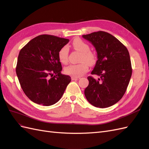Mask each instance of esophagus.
Segmentation results:
<instances>
[{"mask_svg": "<svg viewBox=\"0 0 149 149\" xmlns=\"http://www.w3.org/2000/svg\"><path fill=\"white\" fill-rule=\"evenodd\" d=\"M71 79L72 80H79L80 79V77H72Z\"/></svg>", "mask_w": 149, "mask_h": 149, "instance_id": "1", "label": "esophagus"}]
</instances>
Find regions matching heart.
I'll return each instance as SVG.
<instances>
[{"label":"heart","instance_id":"1","mask_svg":"<svg viewBox=\"0 0 149 149\" xmlns=\"http://www.w3.org/2000/svg\"><path fill=\"white\" fill-rule=\"evenodd\" d=\"M74 49L81 53L79 64H70L64 69L65 73L72 77H79L82 75L88 69V65H92L97 60L94 52L90 51L89 45L80 39H76L72 42ZM69 49L67 46L62 47L58 52L59 61L62 64H66L68 61Z\"/></svg>","mask_w":149,"mask_h":149}]
</instances>
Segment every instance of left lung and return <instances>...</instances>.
<instances>
[{"label": "left lung", "mask_w": 149, "mask_h": 149, "mask_svg": "<svg viewBox=\"0 0 149 149\" xmlns=\"http://www.w3.org/2000/svg\"><path fill=\"white\" fill-rule=\"evenodd\" d=\"M90 42L97 52L95 66L91 74L97 80L87 77L89 84L85 96L93 106L104 108L111 107L122 98L132 75L129 51L117 38L104 31L82 35Z\"/></svg>", "instance_id": "left-lung-1"}]
</instances>
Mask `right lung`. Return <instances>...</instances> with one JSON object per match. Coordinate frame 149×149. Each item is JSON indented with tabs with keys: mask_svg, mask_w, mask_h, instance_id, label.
I'll use <instances>...</instances> for the list:
<instances>
[{
	"mask_svg": "<svg viewBox=\"0 0 149 149\" xmlns=\"http://www.w3.org/2000/svg\"><path fill=\"white\" fill-rule=\"evenodd\" d=\"M69 41L42 35L30 41L19 52L17 75L24 93L33 102L51 106L64 94L71 78L61 74L58 52Z\"/></svg>",
	"mask_w": 149,
	"mask_h": 149,
	"instance_id": "add662e5",
	"label": "right lung"
}]
</instances>
